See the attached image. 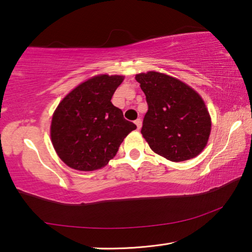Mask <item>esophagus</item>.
Returning <instances> with one entry per match:
<instances>
[{
	"instance_id": "34e87169",
	"label": "esophagus",
	"mask_w": 252,
	"mask_h": 252,
	"mask_svg": "<svg viewBox=\"0 0 252 252\" xmlns=\"http://www.w3.org/2000/svg\"><path fill=\"white\" fill-rule=\"evenodd\" d=\"M134 123H135L136 127H138V130L141 129V126H142V121H141V119H136V120L134 121Z\"/></svg>"
}]
</instances>
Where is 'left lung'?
I'll use <instances>...</instances> for the list:
<instances>
[{
	"instance_id": "left-lung-1",
	"label": "left lung",
	"mask_w": 252,
	"mask_h": 252,
	"mask_svg": "<svg viewBox=\"0 0 252 252\" xmlns=\"http://www.w3.org/2000/svg\"><path fill=\"white\" fill-rule=\"evenodd\" d=\"M135 80L148 103L141 133L152 150L173 162L197 157L211 131L202 97L182 81L156 71L136 74Z\"/></svg>"
}]
</instances>
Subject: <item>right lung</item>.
<instances>
[{"label": "right lung", "mask_w": 252, "mask_h": 252, "mask_svg": "<svg viewBox=\"0 0 252 252\" xmlns=\"http://www.w3.org/2000/svg\"><path fill=\"white\" fill-rule=\"evenodd\" d=\"M123 78L93 76L73 89L54 111L51 140L60 159L70 168H103L117 155L123 139L136 129L111 102Z\"/></svg>", "instance_id": "obj_1"}]
</instances>
